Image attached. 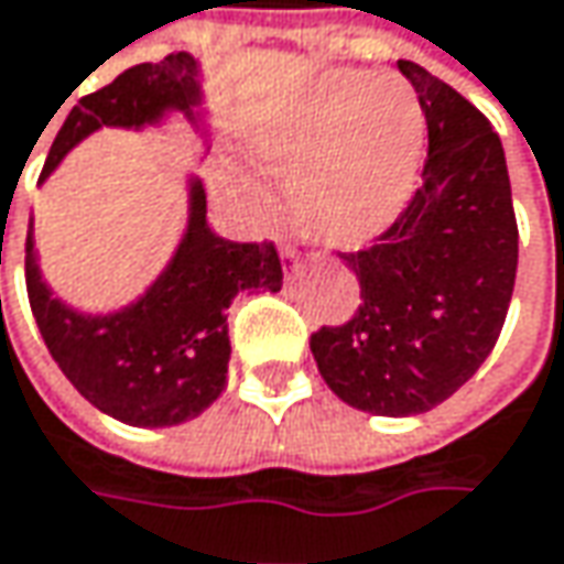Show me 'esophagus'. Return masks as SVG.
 I'll return each mask as SVG.
<instances>
[{
  "label": "esophagus",
  "instance_id": "obj_1",
  "mask_svg": "<svg viewBox=\"0 0 564 564\" xmlns=\"http://www.w3.org/2000/svg\"><path fill=\"white\" fill-rule=\"evenodd\" d=\"M279 253H282V260H285L289 267H292V269L297 267V253H295V247H292V243H282V247H279Z\"/></svg>",
  "mask_w": 564,
  "mask_h": 564
}]
</instances>
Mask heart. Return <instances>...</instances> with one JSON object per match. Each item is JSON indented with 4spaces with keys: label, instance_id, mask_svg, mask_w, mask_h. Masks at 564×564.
<instances>
[{
    "label": "heart",
    "instance_id": "b5f03b06",
    "mask_svg": "<svg viewBox=\"0 0 564 564\" xmlns=\"http://www.w3.org/2000/svg\"><path fill=\"white\" fill-rule=\"evenodd\" d=\"M425 149V113L397 75H329L257 135V158L285 174L304 235L355 250L409 203Z\"/></svg>",
    "mask_w": 564,
    "mask_h": 564
}]
</instances>
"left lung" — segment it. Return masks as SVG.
<instances>
[{
    "label": "left lung",
    "instance_id": "1",
    "mask_svg": "<svg viewBox=\"0 0 564 564\" xmlns=\"http://www.w3.org/2000/svg\"><path fill=\"white\" fill-rule=\"evenodd\" d=\"M429 123L422 186L375 243L343 253L361 285L311 352L329 390L375 415H419L479 371L518 275V218L492 123L447 82L400 59Z\"/></svg>",
    "mask_w": 564,
    "mask_h": 564
}]
</instances>
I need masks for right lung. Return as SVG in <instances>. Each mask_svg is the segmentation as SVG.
I'll return each instance as SVG.
<instances>
[{"mask_svg": "<svg viewBox=\"0 0 564 564\" xmlns=\"http://www.w3.org/2000/svg\"><path fill=\"white\" fill-rule=\"evenodd\" d=\"M199 98V66L189 53L132 66L72 107L41 181L88 132L158 123L164 110L193 120ZM24 250L28 301L53 361L91 406L135 429L181 425L206 412L228 383L225 311L243 289H282L275 243L218 238L206 221L199 181L189 184V225L174 260L145 295L117 314L88 317L66 307L41 279L31 235Z\"/></svg>", "mask_w": 564, "mask_h": 564, "instance_id": "1", "label": "right lung"}]
</instances>
